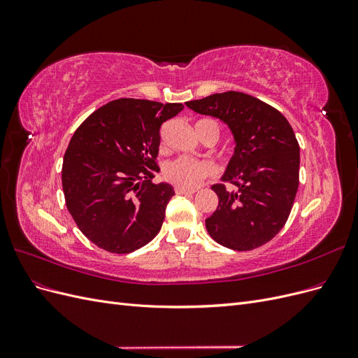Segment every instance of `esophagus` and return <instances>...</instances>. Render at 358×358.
Here are the masks:
<instances>
[{"label":"esophagus","instance_id":"esophagus-1","mask_svg":"<svg viewBox=\"0 0 358 358\" xmlns=\"http://www.w3.org/2000/svg\"><path fill=\"white\" fill-rule=\"evenodd\" d=\"M175 192L178 194V196H191V194L196 192V189H185V188L176 187V188H175Z\"/></svg>","mask_w":358,"mask_h":358}]
</instances>
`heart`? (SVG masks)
I'll list each match as a JSON object with an SVG mask.
<instances>
[{
    "label": "heart",
    "mask_w": 358,
    "mask_h": 358,
    "mask_svg": "<svg viewBox=\"0 0 358 358\" xmlns=\"http://www.w3.org/2000/svg\"><path fill=\"white\" fill-rule=\"evenodd\" d=\"M208 125H212L216 137H220V127L216 125V122L209 121V119H200V121L196 122L197 134L201 137L204 133V128ZM212 171L213 169L209 162L197 161L188 157H179L170 161L164 170L166 178L173 183V185L185 189H192L200 185L203 179L212 175Z\"/></svg>",
    "instance_id": "1"
}]
</instances>
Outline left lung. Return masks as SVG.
I'll return each mask as SVG.
<instances>
[{
  "label": "left lung",
  "instance_id": "8db88e82",
  "mask_svg": "<svg viewBox=\"0 0 358 358\" xmlns=\"http://www.w3.org/2000/svg\"><path fill=\"white\" fill-rule=\"evenodd\" d=\"M185 104L221 119L236 142L222 176L236 189L224 183L212 187L220 203L206 229L215 242L234 251L263 246L285 225L297 194L300 148L294 131L275 107L243 92L213 94Z\"/></svg>",
  "mask_w": 358,
  "mask_h": 358
}]
</instances>
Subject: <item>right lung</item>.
<instances>
[{
    "instance_id": "right-lung-1",
    "label": "right lung",
    "mask_w": 358,
    "mask_h": 358,
    "mask_svg": "<svg viewBox=\"0 0 358 358\" xmlns=\"http://www.w3.org/2000/svg\"><path fill=\"white\" fill-rule=\"evenodd\" d=\"M183 106L119 99L76 129L62 162V189L79 230L112 254H129L159 233L169 183H152L159 129Z\"/></svg>"
}]
</instances>
